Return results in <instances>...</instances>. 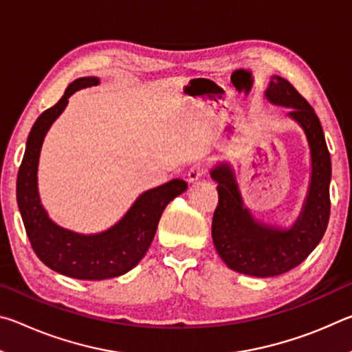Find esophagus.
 Listing matches in <instances>:
<instances>
[{
	"label": "esophagus",
	"instance_id": "obj_1",
	"mask_svg": "<svg viewBox=\"0 0 352 352\" xmlns=\"http://www.w3.org/2000/svg\"><path fill=\"white\" fill-rule=\"evenodd\" d=\"M205 170H206V168L201 163L190 166L189 170H188V182L189 183H194V182L200 180V178L205 175Z\"/></svg>",
	"mask_w": 352,
	"mask_h": 352
}]
</instances>
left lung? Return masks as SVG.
<instances>
[{"instance_id":"8db88e82","label":"left lung","mask_w":352,"mask_h":352,"mask_svg":"<svg viewBox=\"0 0 352 352\" xmlns=\"http://www.w3.org/2000/svg\"><path fill=\"white\" fill-rule=\"evenodd\" d=\"M265 98L273 105L290 109L287 116L302 129L311 151V182L294 225L283 228L256 220L243 204L234 170L226 163L211 169L219 192L211 228L214 247L231 270L258 278L283 275L300 265L320 243L331 212V155L318 116L281 76L270 77Z\"/></svg>"}]
</instances>
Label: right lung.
Instances as JSON below:
<instances>
[{"mask_svg":"<svg viewBox=\"0 0 352 352\" xmlns=\"http://www.w3.org/2000/svg\"><path fill=\"white\" fill-rule=\"evenodd\" d=\"M98 83V77H80L69 83L54 107L41 113L28 136L16 177V201L35 254L51 270L87 281L121 276L132 270L151 247L164 208L188 189V183L180 178L148 189L133 201L119 222L96 234L76 233L50 219L38 194L41 146L52 122L67 109L68 99L80 88Z\"/></svg>","mask_w":352,"mask_h":352,"instance_id":"right-lung-1","label":"right lung"}]
</instances>
